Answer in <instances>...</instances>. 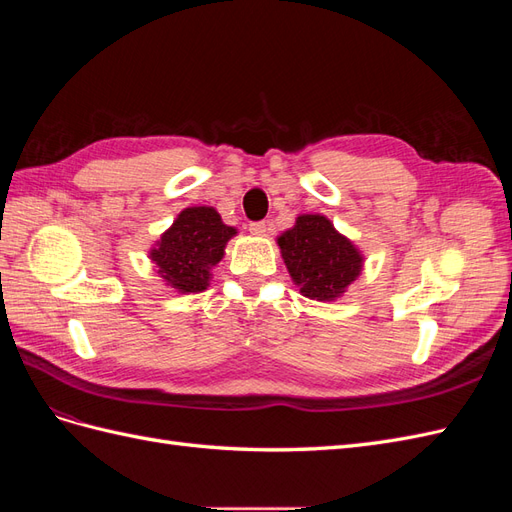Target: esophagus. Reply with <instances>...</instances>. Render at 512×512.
Returning <instances> with one entry per match:
<instances>
[{"instance_id":"1","label":"esophagus","mask_w":512,"mask_h":512,"mask_svg":"<svg viewBox=\"0 0 512 512\" xmlns=\"http://www.w3.org/2000/svg\"><path fill=\"white\" fill-rule=\"evenodd\" d=\"M247 228H250V232H252V235H265V232H267V224L265 222H250V226H247Z\"/></svg>"}]
</instances>
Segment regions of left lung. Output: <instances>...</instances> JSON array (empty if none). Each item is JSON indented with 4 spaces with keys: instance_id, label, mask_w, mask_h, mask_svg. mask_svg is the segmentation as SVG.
I'll use <instances>...</instances> for the list:
<instances>
[{
    "instance_id": "8db88e82",
    "label": "left lung",
    "mask_w": 512,
    "mask_h": 512,
    "mask_svg": "<svg viewBox=\"0 0 512 512\" xmlns=\"http://www.w3.org/2000/svg\"><path fill=\"white\" fill-rule=\"evenodd\" d=\"M277 243L290 277L307 299H337L363 267L359 250L324 215H301Z\"/></svg>"
}]
</instances>
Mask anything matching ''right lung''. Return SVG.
Segmentation results:
<instances>
[{"label":"right lung","mask_w":512,"mask_h":512,"mask_svg":"<svg viewBox=\"0 0 512 512\" xmlns=\"http://www.w3.org/2000/svg\"><path fill=\"white\" fill-rule=\"evenodd\" d=\"M232 235L237 230L226 226L215 209H183L156 250H151V260L158 265L162 280L179 292H200L209 286V271L222 260Z\"/></svg>","instance_id":"add662e5"}]
</instances>
